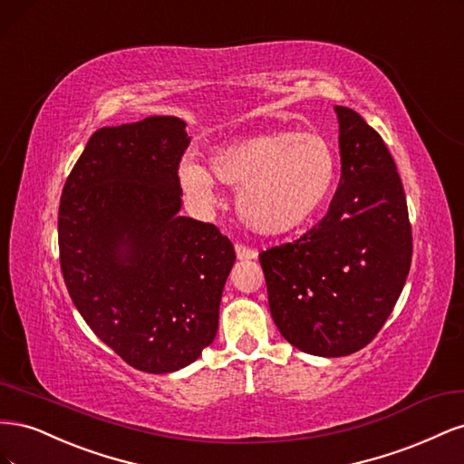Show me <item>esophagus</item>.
Segmentation results:
<instances>
[{
    "instance_id": "obj_1",
    "label": "esophagus",
    "mask_w": 464,
    "mask_h": 464,
    "mask_svg": "<svg viewBox=\"0 0 464 464\" xmlns=\"http://www.w3.org/2000/svg\"><path fill=\"white\" fill-rule=\"evenodd\" d=\"M236 256L240 261H247V259H256L257 257V251L254 247H247L244 244H236Z\"/></svg>"
}]
</instances>
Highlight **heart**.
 Masks as SVG:
<instances>
[{
	"label": "heart",
	"mask_w": 464,
	"mask_h": 464,
	"mask_svg": "<svg viewBox=\"0 0 464 464\" xmlns=\"http://www.w3.org/2000/svg\"><path fill=\"white\" fill-rule=\"evenodd\" d=\"M210 168L218 181L237 191V213L251 230L286 234L312 218L336 178V152L315 131H273L220 149ZM179 184L189 198L210 207L215 178L195 160L179 164Z\"/></svg>",
	"instance_id": "1"
}]
</instances>
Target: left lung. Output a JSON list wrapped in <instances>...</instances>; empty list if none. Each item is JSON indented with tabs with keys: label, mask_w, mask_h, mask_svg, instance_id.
<instances>
[{
	"label": "left lung",
	"mask_w": 464,
	"mask_h": 464,
	"mask_svg": "<svg viewBox=\"0 0 464 464\" xmlns=\"http://www.w3.org/2000/svg\"><path fill=\"white\" fill-rule=\"evenodd\" d=\"M341 181L300 240L259 256L280 334L302 353H358L395 307L412 261L409 208L389 149L360 114L334 106Z\"/></svg>",
	"instance_id": "1"
}]
</instances>
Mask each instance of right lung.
Wrapping results in <instances>:
<instances>
[{
    "mask_svg": "<svg viewBox=\"0 0 464 464\" xmlns=\"http://www.w3.org/2000/svg\"><path fill=\"white\" fill-rule=\"evenodd\" d=\"M186 121L150 116L102 128L60 201V263L92 333L147 373H172L215 341L234 246L215 224L179 217Z\"/></svg>",
    "mask_w": 464,
    "mask_h": 464,
    "instance_id": "obj_1",
    "label": "right lung"
}]
</instances>
